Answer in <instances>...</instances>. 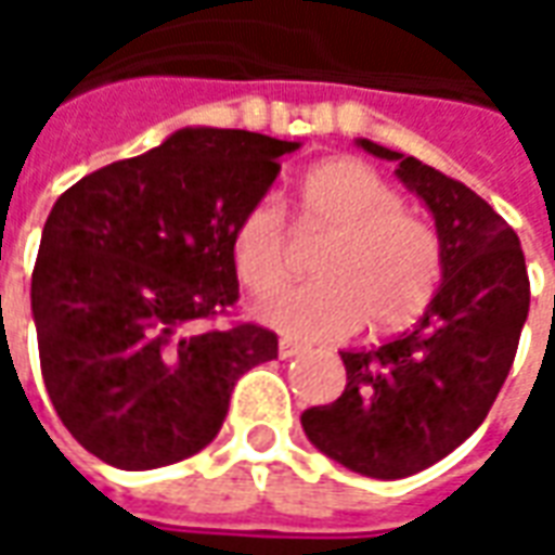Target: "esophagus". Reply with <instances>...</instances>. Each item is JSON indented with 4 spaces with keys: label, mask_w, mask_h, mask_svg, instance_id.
Returning <instances> with one entry per match:
<instances>
[{
    "label": "esophagus",
    "mask_w": 555,
    "mask_h": 555,
    "mask_svg": "<svg viewBox=\"0 0 555 555\" xmlns=\"http://www.w3.org/2000/svg\"><path fill=\"white\" fill-rule=\"evenodd\" d=\"M297 353H302V345L291 341V338H282V341H279V357H282V360H291V357H297Z\"/></svg>",
    "instance_id": "obj_1"
}]
</instances>
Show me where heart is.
<instances>
[{"instance_id": "1", "label": "heart", "mask_w": 555, "mask_h": 555, "mask_svg": "<svg viewBox=\"0 0 555 555\" xmlns=\"http://www.w3.org/2000/svg\"><path fill=\"white\" fill-rule=\"evenodd\" d=\"M300 222L330 234L318 282L270 294L255 318L294 341H336L369 318L377 333L401 330L428 309L440 285V243L422 219L401 214V195L357 159L312 169L297 193ZM285 217L276 198H258L237 222L231 253L249 291L264 294L285 279Z\"/></svg>"}]
</instances>
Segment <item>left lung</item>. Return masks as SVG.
I'll return each mask as SVG.
<instances>
[{
	"label": "left lung",
	"instance_id": "obj_1",
	"mask_svg": "<svg viewBox=\"0 0 555 555\" xmlns=\"http://www.w3.org/2000/svg\"><path fill=\"white\" fill-rule=\"evenodd\" d=\"M396 163L440 241V288L408 333L341 350L345 392L300 416L318 452L369 478H408L454 452L485 422L512 372L529 314L526 258L514 229L461 181L422 159L357 139Z\"/></svg>",
	"mask_w": 555,
	"mask_h": 555
}]
</instances>
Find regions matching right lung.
<instances>
[{
  "mask_svg": "<svg viewBox=\"0 0 555 555\" xmlns=\"http://www.w3.org/2000/svg\"><path fill=\"white\" fill-rule=\"evenodd\" d=\"M300 142L183 127L77 181L47 217L31 318L55 413L118 469L202 452L276 333L207 321L237 300L234 229Z\"/></svg>",
  "mask_w": 555,
  "mask_h": 555,
  "instance_id": "add662e5",
  "label": "right lung"
}]
</instances>
